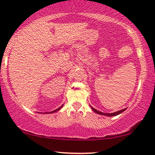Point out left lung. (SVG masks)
<instances>
[{
  "label": "left lung",
  "mask_w": 155,
  "mask_h": 155,
  "mask_svg": "<svg viewBox=\"0 0 155 155\" xmlns=\"http://www.w3.org/2000/svg\"><path fill=\"white\" fill-rule=\"evenodd\" d=\"M91 108H92V110L93 111L97 113L98 114H101V115H104V116H117L118 114H121L122 112H124V110H126V108H124L123 110H118V111H116V112H114V113H111V114H106V113H103V112H101V111H98V110H97L96 109H95L94 108H93L92 106H91Z\"/></svg>",
  "instance_id": "obj_1"
}]
</instances>
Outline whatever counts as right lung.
Listing matches in <instances>:
<instances>
[{"label":"right lung","instance_id":"right-lung-1","mask_svg":"<svg viewBox=\"0 0 155 155\" xmlns=\"http://www.w3.org/2000/svg\"><path fill=\"white\" fill-rule=\"evenodd\" d=\"M63 106V105H62V106H60V108H57V109H56V110H52V111H51V112H47V113H46V114H52V113H54V112H56V111H57V110H60V108H62V107Z\"/></svg>","mask_w":155,"mask_h":155}]
</instances>
